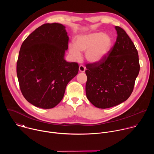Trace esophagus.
<instances>
[{
  "mask_svg": "<svg viewBox=\"0 0 154 154\" xmlns=\"http://www.w3.org/2000/svg\"><path fill=\"white\" fill-rule=\"evenodd\" d=\"M79 69V71H80V72H84L85 71V68L83 66V65H80V66Z\"/></svg>",
  "mask_w": 154,
  "mask_h": 154,
  "instance_id": "1",
  "label": "esophagus"
}]
</instances>
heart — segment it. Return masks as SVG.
I'll return each instance as SVG.
<instances>
[{
    "label": "heart",
    "mask_w": 154,
    "mask_h": 154,
    "mask_svg": "<svg viewBox=\"0 0 154 154\" xmlns=\"http://www.w3.org/2000/svg\"><path fill=\"white\" fill-rule=\"evenodd\" d=\"M113 38L103 32H93L78 36L75 44L69 45V52L72 58L79 60L82 57L81 52H86V60L90 63L101 62L109 54L113 45Z\"/></svg>",
    "instance_id": "obj_1"
}]
</instances>
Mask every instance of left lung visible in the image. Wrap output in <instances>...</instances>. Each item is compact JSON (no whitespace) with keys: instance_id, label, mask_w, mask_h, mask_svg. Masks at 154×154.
Returning a JSON list of instances; mask_svg holds the SVG:
<instances>
[{"instance_id":"left-lung-1","label":"left lung","mask_w":154,"mask_h":154,"mask_svg":"<svg viewBox=\"0 0 154 154\" xmlns=\"http://www.w3.org/2000/svg\"><path fill=\"white\" fill-rule=\"evenodd\" d=\"M115 45L101 62L86 64V94L96 107L108 108L125 101L140 72L138 51L126 32L115 26Z\"/></svg>"}]
</instances>
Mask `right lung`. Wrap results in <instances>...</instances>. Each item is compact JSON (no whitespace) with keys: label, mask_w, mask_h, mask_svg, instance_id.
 <instances>
[{"label":"right lung","mask_w":154,"mask_h":154,"mask_svg":"<svg viewBox=\"0 0 154 154\" xmlns=\"http://www.w3.org/2000/svg\"><path fill=\"white\" fill-rule=\"evenodd\" d=\"M68 41L63 25L48 23L37 28L22 44L17 76L22 94L34 106L55 107L68 83L78 74V63L64 60Z\"/></svg>","instance_id":"obj_1"}]
</instances>
